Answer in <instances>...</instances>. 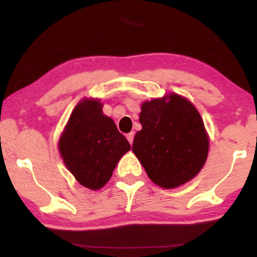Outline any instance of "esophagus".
Segmentation results:
<instances>
[{
	"instance_id": "esophagus-1",
	"label": "esophagus",
	"mask_w": 257,
	"mask_h": 257,
	"mask_svg": "<svg viewBox=\"0 0 257 257\" xmlns=\"http://www.w3.org/2000/svg\"><path fill=\"white\" fill-rule=\"evenodd\" d=\"M134 134H135L134 132H131V133H128V134H126V139H128V141L131 144H133V140H134Z\"/></svg>"
}]
</instances>
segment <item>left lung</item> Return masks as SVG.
Here are the masks:
<instances>
[{"label": "left lung", "instance_id": "obj_1", "mask_svg": "<svg viewBox=\"0 0 257 257\" xmlns=\"http://www.w3.org/2000/svg\"><path fill=\"white\" fill-rule=\"evenodd\" d=\"M133 152L149 178L163 188H174L192 180L204 166L209 138L199 112L178 94L141 105Z\"/></svg>", "mask_w": 257, "mask_h": 257}]
</instances>
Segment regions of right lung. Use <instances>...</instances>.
I'll list each match as a JSON object with an SVG mask.
<instances>
[{
	"label": "right lung",
	"instance_id": "right-lung-1",
	"mask_svg": "<svg viewBox=\"0 0 257 257\" xmlns=\"http://www.w3.org/2000/svg\"><path fill=\"white\" fill-rule=\"evenodd\" d=\"M129 150L128 140L113 119L102 113L98 99H85L73 108L59 140L65 166L89 190L107 184L120 157Z\"/></svg>",
	"mask_w": 257,
	"mask_h": 257
}]
</instances>
